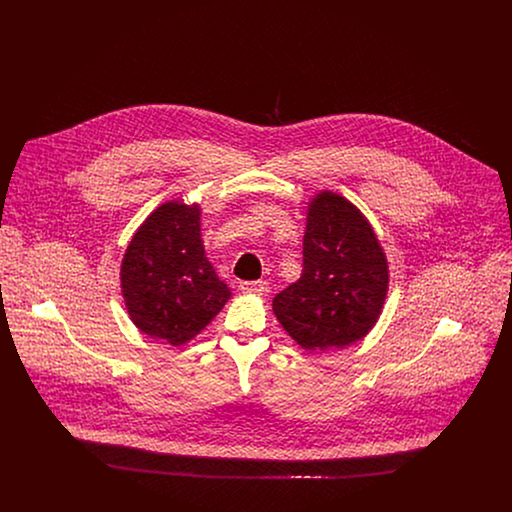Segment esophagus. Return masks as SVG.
I'll return each mask as SVG.
<instances>
[{
  "label": "esophagus",
  "instance_id": "34e87169",
  "mask_svg": "<svg viewBox=\"0 0 512 512\" xmlns=\"http://www.w3.org/2000/svg\"><path fill=\"white\" fill-rule=\"evenodd\" d=\"M240 290H242L244 293H249V295H267L268 284L267 282H263V280H255V282H242Z\"/></svg>",
  "mask_w": 512,
  "mask_h": 512
}]
</instances>
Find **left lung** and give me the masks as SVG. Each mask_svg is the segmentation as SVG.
Wrapping results in <instances>:
<instances>
[{"label":"left lung","instance_id":"left-lung-1","mask_svg":"<svg viewBox=\"0 0 512 512\" xmlns=\"http://www.w3.org/2000/svg\"><path fill=\"white\" fill-rule=\"evenodd\" d=\"M305 222L303 272L272 299V311L303 349H343L382 315L388 257L361 209L336 192L313 195Z\"/></svg>","mask_w":512,"mask_h":512}]
</instances>
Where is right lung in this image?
I'll use <instances>...</instances> for the list:
<instances>
[{"mask_svg": "<svg viewBox=\"0 0 512 512\" xmlns=\"http://www.w3.org/2000/svg\"><path fill=\"white\" fill-rule=\"evenodd\" d=\"M119 276L136 328L174 347L194 340L232 297L205 257L201 207L184 199L147 215L126 245Z\"/></svg>", "mask_w": 512, "mask_h": 512, "instance_id": "obj_1", "label": "right lung"}]
</instances>
